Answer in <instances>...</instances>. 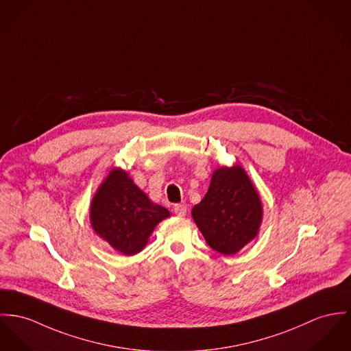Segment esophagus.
Returning a JSON list of instances; mask_svg holds the SVG:
<instances>
[{"mask_svg":"<svg viewBox=\"0 0 351 351\" xmlns=\"http://www.w3.org/2000/svg\"><path fill=\"white\" fill-rule=\"evenodd\" d=\"M173 211L178 216H186L187 214V206L184 203H180V204H175L173 206Z\"/></svg>","mask_w":351,"mask_h":351,"instance_id":"1","label":"esophagus"}]
</instances>
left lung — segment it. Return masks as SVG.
<instances>
[{
    "mask_svg": "<svg viewBox=\"0 0 351 351\" xmlns=\"http://www.w3.org/2000/svg\"><path fill=\"white\" fill-rule=\"evenodd\" d=\"M192 217L213 250L234 255L258 235L263 208L241 165L220 167L206 196L193 206Z\"/></svg>",
    "mask_w": 351,
    "mask_h": 351,
    "instance_id": "1",
    "label": "left lung"
}]
</instances>
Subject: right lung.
<instances>
[{
  "mask_svg": "<svg viewBox=\"0 0 351 351\" xmlns=\"http://www.w3.org/2000/svg\"><path fill=\"white\" fill-rule=\"evenodd\" d=\"M169 211L155 204L124 169L113 168L90 204V224L112 248L135 255L148 242L155 227Z\"/></svg>",
  "mask_w": 351,
  "mask_h": 351,
  "instance_id": "add662e5",
  "label": "right lung"
}]
</instances>
